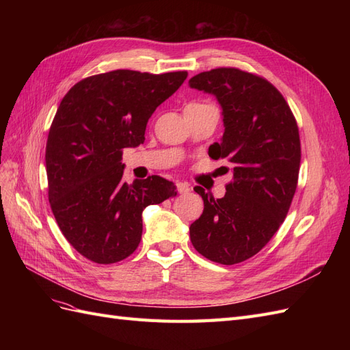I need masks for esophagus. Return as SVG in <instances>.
<instances>
[{
    "mask_svg": "<svg viewBox=\"0 0 350 350\" xmlns=\"http://www.w3.org/2000/svg\"><path fill=\"white\" fill-rule=\"evenodd\" d=\"M176 191L179 194H187L189 193V185L187 183H176Z\"/></svg>",
    "mask_w": 350,
    "mask_h": 350,
    "instance_id": "1",
    "label": "esophagus"
}]
</instances>
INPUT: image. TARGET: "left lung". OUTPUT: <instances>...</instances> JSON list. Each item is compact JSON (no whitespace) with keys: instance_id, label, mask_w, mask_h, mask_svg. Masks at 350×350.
Masks as SVG:
<instances>
[{"instance_id":"left-lung-1","label":"left lung","mask_w":350,"mask_h":350,"mask_svg":"<svg viewBox=\"0 0 350 350\" xmlns=\"http://www.w3.org/2000/svg\"><path fill=\"white\" fill-rule=\"evenodd\" d=\"M189 86L217 98L225 133L208 156L234 167L225 197L194 188L204 210L189 237L201 256L232 266L266 247L288 215L301 165L298 124L282 93L257 74L219 67L197 74Z\"/></svg>"}]
</instances>
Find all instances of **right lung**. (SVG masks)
I'll use <instances>...</instances> for the list:
<instances>
[{"label":"right lung","mask_w":350,"mask_h":350,"mask_svg":"<svg viewBox=\"0 0 350 350\" xmlns=\"http://www.w3.org/2000/svg\"><path fill=\"white\" fill-rule=\"evenodd\" d=\"M187 76L115 70L80 80L62 98L46 142L48 198L62 235L88 260L131 256L143 210L176 194L159 175L126 184L121 161L125 147L144 142L152 113Z\"/></svg>","instance_id":"1"}]
</instances>
